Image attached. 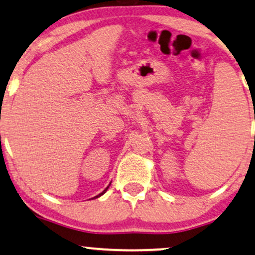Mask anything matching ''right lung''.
<instances>
[{
    "instance_id": "1",
    "label": "right lung",
    "mask_w": 255,
    "mask_h": 255,
    "mask_svg": "<svg viewBox=\"0 0 255 255\" xmlns=\"http://www.w3.org/2000/svg\"><path fill=\"white\" fill-rule=\"evenodd\" d=\"M109 186H111V185H109ZM109 186H108V187H109ZM108 187H107V188H106V189H105V191H104V192H102V193H100V194H99V195H96V196H95V198H99V196H101L102 194H105V193H106V192H107ZM93 199H94V198H93Z\"/></svg>"
}]
</instances>
